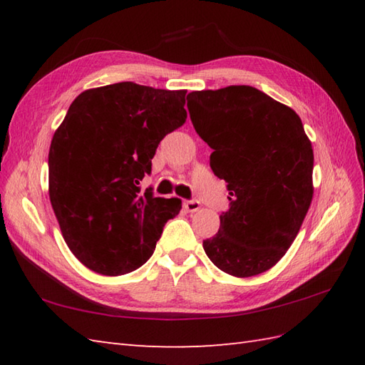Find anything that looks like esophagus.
Here are the masks:
<instances>
[{"label": "esophagus", "mask_w": 365, "mask_h": 365, "mask_svg": "<svg viewBox=\"0 0 365 365\" xmlns=\"http://www.w3.org/2000/svg\"><path fill=\"white\" fill-rule=\"evenodd\" d=\"M183 207L187 208V212L195 213V212H197L199 208H200V202H199V200H195V199H192V200H185Z\"/></svg>", "instance_id": "obj_1"}]
</instances>
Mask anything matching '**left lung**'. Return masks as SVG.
Returning a JSON list of instances; mask_svg holds the SVG:
<instances>
[{
    "mask_svg": "<svg viewBox=\"0 0 365 365\" xmlns=\"http://www.w3.org/2000/svg\"><path fill=\"white\" fill-rule=\"evenodd\" d=\"M187 100L230 195L204 251L230 276L265 273L297 238L314 196V150L299 115L252 86L195 91Z\"/></svg>",
    "mask_w": 365,
    "mask_h": 365,
    "instance_id": "8db88e82",
    "label": "left lung"
}]
</instances>
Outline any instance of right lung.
<instances>
[{
    "label": "right lung",
    "mask_w": 365,
    "mask_h": 365,
    "mask_svg": "<svg viewBox=\"0 0 365 365\" xmlns=\"http://www.w3.org/2000/svg\"><path fill=\"white\" fill-rule=\"evenodd\" d=\"M187 91L123 81L81 92L54 131L48 192L68 250L84 267L120 276L149 260L178 197L141 195L160 141L187 120Z\"/></svg>",
    "instance_id": "right-lung-1"
}]
</instances>
